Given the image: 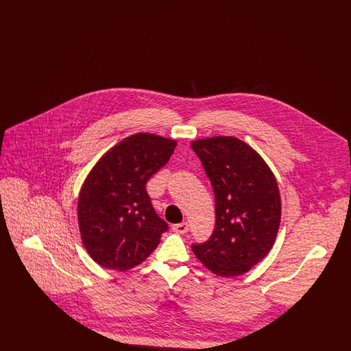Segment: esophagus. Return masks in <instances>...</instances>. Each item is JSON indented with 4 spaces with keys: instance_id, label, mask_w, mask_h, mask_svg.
<instances>
[{
    "instance_id": "34e87169",
    "label": "esophagus",
    "mask_w": 351,
    "mask_h": 351,
    "mask_svg": "<svg viewBox=\"0 0 351 351\" xmlns=\"http://www.w3.org/2000/svg\"><path fill=\"white\" fill-rule=\"evenodd\" d=\"M188 229H189V225H188L186 222L176 223V225H173V226H172V230H173L175 233L178 234L186 233V232H188Z\"/></svg>"
}]
</instances>
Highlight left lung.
Instances as JSON below:
<instances>
[{
    "instance_id": "8db88e82",
    "label": "left lung",
    "mask_w": 351,
    "mask_h": 351,
    "mask_svg": "<svg viewBox=\"0 0 351 351\" xmlns=\"http://www.w3.org/2000/svg\"><path fill=\"white\" fill-rule=\"evenodd\" d=\"M216 201V226L210 239L193 245L201 263L222 278L250 271L272 249L280 226L278 182L265 159L235 136L196 139Z\"/></svg>"
}]
</instances>
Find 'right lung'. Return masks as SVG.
Segmentation results:
<instances>
[{
	"label": "right lung",
	"mask_w": 351,
	"mask_h": 351,
	"mask_svg": "<svg viewBox=\"0 0 351 351\" xmlns=\"http://www.w3.org/2000/svg\"><path fill=\"white\" fill-rule=\"evenodd\" d=\"M176 145L160 135L134 134L106 151L86 175L77 201L79 230L101 267L132 269L158 247L168 225L154 210L146 183Z\"/></svg>",
	"instance_id": "obj_1"
}]
</instances>
